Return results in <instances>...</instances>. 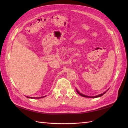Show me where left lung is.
Instances as JSON below:
<instances>
[{"label":"left lung","mask_w":128,"mask_h":128,"mask_svg":"<svg viewBox=\"0 0 128 128\" xmlns=\"http://www.w3.org/2000/svg\"><path fill=\"white\" fill-rule=\"evenodd\" d=\"M108 90V89L106 91V92H104L103 94H99V95H96V96H87V95H84V94H82V93H80L78 91L77 89H76V92H77L78 93V94L79 95H81V96H84V97H86V98H98V97H100V96H102V95H103V94H104L105 93L107 92V91Z\"/></svg>","instance_id":"obj_1"}]
</instances>
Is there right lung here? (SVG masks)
I'll return each mask as SVG.
<instances>
[{
  "label": "right lung",
  "instance_id": "1",
  "mask_svg": "<svg viewBox=\"0 0 128 128\" xmlns=\"http://www.w3.org/2000/svg\"><path fill=\"white\" fill-rule=\"evenodd\" d=\"M27 98H34V99H35V98H36V99H37V98H43V97H39V98H35V97H34V98H33V97H31V98H30V97H29V96H26ZM43 97H45V96H43Z\"/></svg>",
  "mask_w": 128,
  "mask_h": 128
}]
</instances>
